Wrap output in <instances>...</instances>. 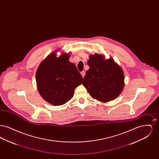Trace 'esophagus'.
<instances>
[{
  "label": "esophagus",
  "mask_w": 159,
  "mask_h": 159,
  "mask_svg": "<svg viewBox=\"0 0 159 159\" xmlns=\"http://www.w3.org/2000/svg\"><path fill=\"white\" fill-rule=\"evenodd\" d=\"M80 73H81L82 76L83 77H84V75H85V71H82Z\"/></svg>",
  "instance_id": "1"
}]
</instances>
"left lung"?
I'll list each match as a JSON object with an SVG mask.
<instances>
[{"label": "left lung", "instance_id": "1", "mask_svg": "<svg viewBox=\"0 0 159 159\" xmlns=\"http://www.w3.org/2000/svg\"><path fill=\"white\" fill-rule=\"evenodd\" d=\"M89 69L83 77V84L93 98L106 102L116 98L124 88V73L112 58L105 60L98 53L89 56Z\"/></svg>", "mask_w": 159, "mask_h": 159}]
</instances>
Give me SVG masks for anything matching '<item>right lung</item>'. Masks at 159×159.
<instances>
[{
  "mask_svg": "<svg viewBox=\"0 0 159 159\" xmlns=\"http://www.w3.org/2000/svg\"><path fill=\"white\" fill-rule=\"evenodd\" d=\"M70 55L57 57L50 53L38 67L36 74L38 90L42 97L53 106L66 104L74 95V90L82 83L83 77L76 66L69 61Z\"/></svg>",
  "mask_w": 159,
  "mask_h": 159,
  "instance_id": "right-lung-1",
  "label": "right lung"
}]
</instances>
